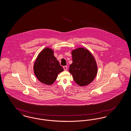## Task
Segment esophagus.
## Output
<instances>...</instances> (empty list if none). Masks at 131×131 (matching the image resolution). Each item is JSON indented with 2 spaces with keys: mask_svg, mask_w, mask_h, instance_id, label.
<instances>
[{
  "mask_svg": "<svg viewBox=\"0 0 131 131\" xmlns=\"http://www.w3.org/2000/svg\"><path fill=\"white\" fill-rule=\"evenodd\" d=\"M63 69L64 71H66L67 70V66H63Z\"/></svg>",
  "mask_w": 131,
  "mask_h": 131,
  "instance_id": "obj_1",
  "label": "esophagus"
}]
</instances>
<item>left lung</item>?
Here are the masks:
<instances>
[{"mask_svg": "<svg viewBox=\"0 0 131 131\" xmlns=\"http://www.w3.org/2000/svg\"><path fill=\"white\" fill-rule=\"evenodd\" d=\"M73 63L69 72L75 83L81 86H86L93 81L97 74V66L93 56L87 50L80 48L72 52Z\"/></svg>", "mask_w": 131, "mask_h": 131, "instance_id": "obj_1", "label": "left lung"}]
</instances>
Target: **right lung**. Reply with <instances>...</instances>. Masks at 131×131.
I'll use <instances>...</instances> for the list:
<instances>
[{"label":"right lung","instance_id":"obj_1","mask_svg":"<svg viewBox=\"0 0 131 131\" xmlns=\"http://www.w3.org/2000/svg\"><path fill=\"white\" fill-rule=\"evenodd\" d=\"M34 74L42 83L51 85L56 80L57 75L64 70L53 55V51L47 48L38 55L34 63Z\"/></svg>","mask_w":131,"mask_h":131}]
</instances>
